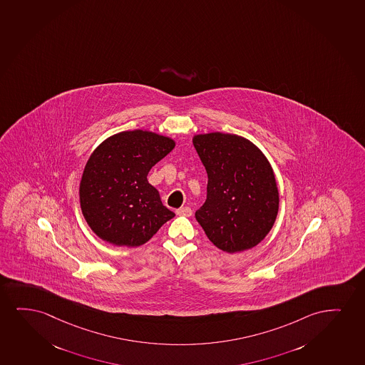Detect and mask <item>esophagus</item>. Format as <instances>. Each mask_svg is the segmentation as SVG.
<instances>
[{"label": "esophagus", "instance_id": "1", "mask_svg": "<svg viewBox=\"0 0 365 365\" xmlns=\"http://www.w3.org/2000/svg\"><path fill=\"white\" fill-rule=\"evenodd\" d=\"M175 213L178 214V215H182V217H190L193 212H192V209L190 207H182V208L177 209Z\"/></svg>", "mask_w": 365, "mask_h": 365}]
</instances>
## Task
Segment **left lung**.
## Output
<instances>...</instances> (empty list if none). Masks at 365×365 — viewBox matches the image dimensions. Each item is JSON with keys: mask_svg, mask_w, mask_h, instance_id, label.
<instances>
[{"mask_svg": "<svg viewBox=\"0 0 365 365\" xmlns=\"http://www.w3.org/2000/svg\"><path fill=\"white\" fill-rule=\"evenodd\" d=\"M193 145L208 175L197 222L220 250L232 254L255 247L279 212L270 163L254 143L232 133L197 135Z\"/></svg>", "mask_w": 365, "mask_h": 365, "instance_id": "left-lung-1", "label": "left lung"}]
</instances>
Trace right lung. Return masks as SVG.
<instances>
[{"label":"right lung","mask_w":365,"mask_h":365,"mask_svg":"<svg viewBox=\"0 0 365 365\" xmlns=\"http://www.w3.org/2000/svg\"><path fill=\"white\" fill-rule=\"evenodd\" d=\"M175 148V141L133 130L105 140L81 177V207L91 230L118 247H140L175 217L147 175Z\"/></svg>","instance_id":"obj_1"}]
</instances>
